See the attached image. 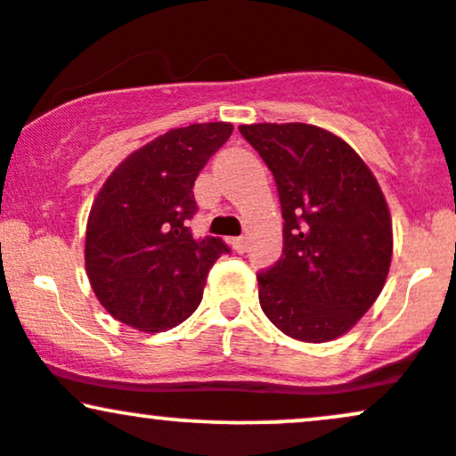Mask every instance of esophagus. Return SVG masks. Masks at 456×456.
I'll return each instance as SVG.
<instances>
[{
    "mask_svg": "<svg viewBox=\"0 0 456 456\" xmlns=\"http://www.w3.org/2000/svg\"><path fill=\"white\" fill-rule=\"evenodd\" d=\"M232 246H233V250L235 253H246V248H248V242H246V238H242V235H240V238H232Z\"/></svg>",
    "mask_w": 456,
    "mask_h": 456,
    "instance_id": "34e87169",
    "label": "esophagus"
}]
</instances>
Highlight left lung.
<instances>
[{"label":"left lung","mask_w":456,"mask_h":456,"mask_svg":"<svg viewBox=\"0 0 456 456\" xmlns=\"http://www.w3.org/2000/svg\"><path fill=\"white\" fill-rule=\"evenodd\" d=\"M282 212V255L257 272L259 305L287 337L326 343L373 306L392 259L381 188L343 139L311 124H250Z\"/></svg>","instance_id":"1"}]
</instances>
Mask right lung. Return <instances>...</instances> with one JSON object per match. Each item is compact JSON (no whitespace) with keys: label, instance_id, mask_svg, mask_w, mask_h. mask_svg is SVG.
Listing matches in <instances>:
<instances>
[{"label":"right lung","instance_id":"add662e5","mask_svg":"<svg viewBox=\"0 0 456 456\" xmlns=\"http://www.w3.org/2000/svg\"><path fill=\"white\" fill-rule=\"evenodd\" d=\"M227 122L175 128L133 151L94 201L86 268L101 305L143 332L174 328L199 306L223 238H195L192 186L232 137Z\"/></svg>","mask_w":456,"mask_h":456}]
</instances>
